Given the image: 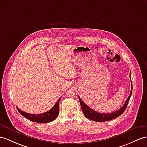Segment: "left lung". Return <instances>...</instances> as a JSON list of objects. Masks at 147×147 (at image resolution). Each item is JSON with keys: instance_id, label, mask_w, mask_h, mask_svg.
<instances>
[{"instance_id": "left-lung-1", "label": "left lung", "mask_w": 147, "mask_h": 147, "mask_svg": "<svg viewBox=\"0 0 147 147\" xmlns=\"http://www.w3.org/2000/svg\"><path fill=\"white\" fill-rule=\"evenodd\" d=\"M131 91L129 96H128V98L127 99L126 102L124 103V105L121 107V108L117 110L115 112L112 113H98L97 112H95L94 110L90 109L88 105H87L82 100V99L80 98L79 96H78V99H79V101L80 103V105L82 109V112H83L84 115L87 118V119L92 120L95 121H109L111 120H113L115 118L119 117L122 114L125 110L126 109L127 105L128 103V102L130 100V96L132 94V83L131 80Z\"/></svg>"}]
</instances>
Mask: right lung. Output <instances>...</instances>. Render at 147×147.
Listing matches in <instances>:
<instances>
[{
    "instance_id": "obj_1",
    "label": "right lung",
    "mask_w": 147,
    "mask_h": 147,
    "mask_svg": "<svg viewBox=\"0 0 147 147\" xmlns=\"http://www.w3.org/2000/svg\"><path fill=\"white\" fill-rule=\"evenodd\" d=\"M60 100V98L59 99V100L56 102L55 105L53 106L51 110L44 113H41V114L28 113L23 112V111L20 110L18 107H17V109L21 115L30 121H34V122H37V123H48L55 120L57 118V117H58V115L59 113Z\"/></svg>"
}]
</instances>
